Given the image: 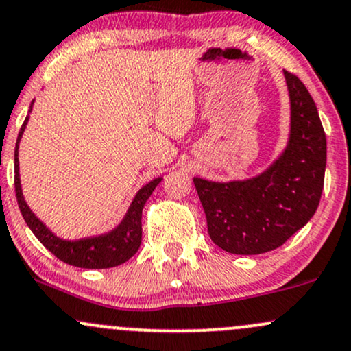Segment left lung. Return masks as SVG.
<instances>
[{"mask_svg": "<svg viewBox=\"0 0 351 351\" xmlns=\"http://www.w3.org/2000/svg\"><path fill=\"white\" fill-rule=\"evenodd\" d=\"M285 77L291 98V137L285 154L253 180H193L210 240L235 255L281 247L311 221L322 196L327 163L322 122L301 80L288 70Z\"/></svg>", "mask_w": 351, "mask_h": 351, "instance_id": "obj_1", "label": "left lung"}]
</instances>
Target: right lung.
Masks as SVG:
<instances>
[{
	"label": "right lung",
	"mask_w": 351,
	"mask_h": 351,
	"mask_svg": "<svg viewBox=\"0 0 351 351\" xmlns=\"http://www.w3.org/2000/svg\"><path fill=\"white\" fill-rule=\"evenodd\" d=\"M32 109V106H31ZM29 109V112H31ZM29 116L24 121L23 128L19 130L18 142H16L14 150V189H16V199L23 214L24 221L32 230V234L39 239V242L52 252L58 260L65 261V263L73 265L80 268H90V269H101V268H112L117 265L125 263L130 256L135 255L142 243V209L145 206L147 199L154 189L162 181V178L152 180L147 183L141 191L135 194L132 204L125 214L124 221L116 227L112 232L98 237L90 239H80L71 242V240H62L50 232L47 227L42 223L39 219L32 214L23 197L21 191V181H19V160H18V147L19 141L23 137L24 129H26Z\"/></svg>",
	"instance_id": "right-lung-1"
}]
</instances>
